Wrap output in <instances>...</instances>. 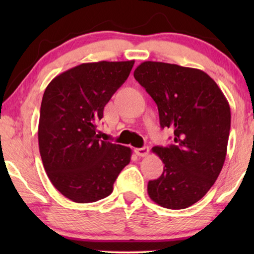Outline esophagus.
Returning <instances> with one entry per match:
<instances>
[{"mask_svg":"<svg viewBox=\"0 0 254 254\" xmlns=\"http://www.w3.org/2000/svg\"><path fill=\"white\" fill-rule=\"evenodd\" d=\"M135 154H136L138 157H145L149 154V147H142V148H137L135 149Z\"/></svg>","mask_w":254,"mask_h":254,"instance_id":"obj_1","label":"esophagus"}]
</instances>
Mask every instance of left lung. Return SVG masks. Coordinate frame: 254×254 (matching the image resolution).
<instances>
[{"label": "left lung", "instance_id": "obj_1", "mask_svg": "<svg viewBox=\"0 0 254 254\" xmlns=\"http://www.w3.org/2000/svg\"><path fill=\"white\" fill-rule=\"evenodd\" d=\"M134 77L157 104L161 127L175 134V144L152 148L164 170L148 183L149 196L169 209L192 206L206 195L223 168L231 123L228 100L200 69L144 61Z\"/></svg>", "mask_w": 254, "mask_h": 254}]
</instances>
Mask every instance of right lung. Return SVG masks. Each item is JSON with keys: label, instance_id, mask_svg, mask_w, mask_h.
Instances as JSON below:
<instances>
[{"label": "right lung", "instance_id": "right-lung-1", "mask_svg": "<svg viewBox=\"0 0 254 254\" xmlns=\"http://www.w3.org/2000/svg\"><path fill=\"white\" fill-rule=\"evenodd\" d=\"M134 65L130 61L89 62L52 79L41 100L38 141L48 178L77 203L109 196L129 164L131 149L100 140L97 124Z\"/></svg>", "mask_w": 254, "mask_h": 254}]
</instances>
